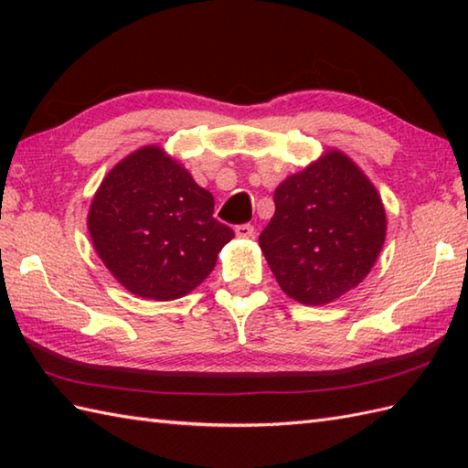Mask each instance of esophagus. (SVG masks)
I'll use <instances>...</instances> for the list:
<instances>
[{"instance_id": "34e87169", "label": "esophagus", "mask_w": 468, "mask_h": 468, "mask_svg": "<svg viewBox=\"0 0 468 468\" xmlns=\"http://www.w3.org/2000/svg\"><path fill=\"white\" fill-rule=\"evenodd\" d=\"M235 233H237V237H243V239H250V237L255 235V229H253V225H250V223H243V225H237V227H235Z\"/></svg>"}]
</instances>
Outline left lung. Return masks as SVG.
Listing matches in <instances>:
<instances>
[{"mask_svg": "<svg viewBox=\"0 0 468 468\" xmlns=\"http://www.w3.org/2000/svg\"><path fill=\"white\" fill-rule=\"evenodd\" d=\"M275 213L260 247L282 290L324 305L370 273L386 237V211L374 185L340 151H327L273 193Z\"/></svg>", "mask_w": 468, "mask_h": 468, "instance_id": "obj_1", "label": "left lung"}]
</instances>
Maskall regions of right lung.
I'll use <instances>...</instances> for the list:
<instances>
[{
  "mask_svg": "<svg viewBox=\"0 0 468 468\" xmlns=\"http://www.w3.org/2000/svg\"><path fill=\"white\" fill-rule=\"evenodd\" d=\"M213 211V195L185 166L161 146H143L104 176L88 231L98 257L128 292L168 302L201 285L235 237Z\"/></svg>",
  "mask_w": 468,
  "mask_h": 468,
  "instance_id": "obj_1",
  "label": "right lung"
}]
</instances>
